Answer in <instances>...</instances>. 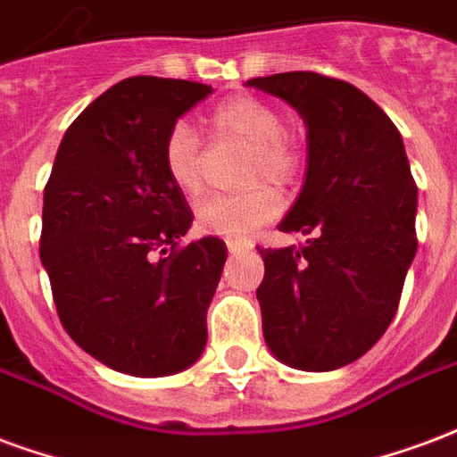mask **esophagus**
Listing matches in <instances>:
<instances>
[{"label": "esophagus", "instance_id": "34e87169", "mask_svg": "<svg viewBox=\"0 0 457 457\" xmlns=\"http://www.w3.org/2000/svg\"><path fill=\"white\" fill-rule=\"evenodd\" d=\"M226 248H228V253H241L245 251L248 245L243 241H236V238H226Z\"/></svg>", "mask_w": 457, "mask_h": 457}]
</instances>
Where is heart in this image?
<instances>
[{
  "instance_id": "heart-1",
  "label": "heart",
  "mask_w": 457,
  "mask_h": 457,
  "mask_svg": "<svg viewBox=\"0 0 457 457\" xmlns=\"http://www.w3.org/2000/svg\"><path fill=\"white\" fill-rule=\"evenodd\" d=\"M206 133L212 141H241V182L251 189L216 195L196 206V231L224 238H248L261 226L270 224L282 209L278 189L295 182L302 168V151L295 136L285 129L278 106L258 96H228L209 112ZM162 168L170 182L182 195L195 196L204 187V145L192 126L178 121L162 138Z\"/></svg>"
}]
</instances>
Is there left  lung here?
Instances as JSON below:
<instances>
[{
  "label": "left lung",
  "instance_id": "left-lung-1",
  "mask_svg": "<svg viewBox=\"0 0 457 457\" xmlns=\"http://www.w3.org/2000/svg\"><path fill=\"white\" fill-rule=\"evenodd\" d=\"M306 123V179L278 226L304 245L261 248L262 336L285 365L326 372L358 361L397 314L416 255V182L404 143L368 95L319 72L253 78Z\"/></svg>",
  "mask_w": 457,
  "mask_h": 457
}]
</instances>
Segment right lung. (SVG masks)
<instances>
[{"label": "right lung", "instance_id": "obj_1", "mask_svg": "<svg viewBox=\"0 0 457 457\" xmlns=\"http://www.w3.org/2000/svg\"><path fill=\"white\" fill-rule=\"evenodd\" d=\"M209 95L189 79H121L70 123L43 189L41 262L60 324L126 375H172L206 345L226 245H179L192 212L162 168V138Z\"/></svg>", "mask_w": 457, "mask_h": 457}]
</instances>
